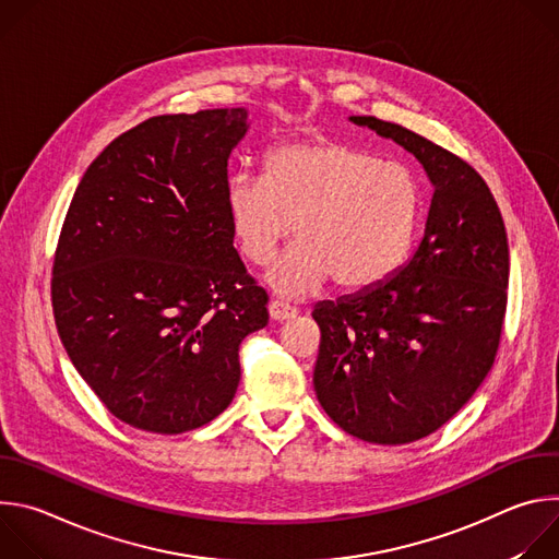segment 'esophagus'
I'll use <instances>...</instances> for the list:
<instances>
[{
    "label": "esophagus",
    "instance_id": "esophagus-1",
    "mask_svg": "<svg viewBox=\"0 0 559 559\" xmlns=\"http://www.w3.org/2000/svg\"><path fill=\"white\" fill-rule=\"evenodd\" d=\"M270 318L272 321H278V323H283V321H292V318H296V307H292L289 302H285V300H281V298H272L270 300Z\"/></svg>",
    "mask_w": 559,
    "mask_h": 559
}]
</instances>
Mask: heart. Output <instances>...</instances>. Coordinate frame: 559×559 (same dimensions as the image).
Segmentation results:
<instances>
[{"label": "heart", "mask_w": 559, "mask_h": 559, "mask_svg": "<svg viewBox=\"0 0 559 559\" xmlns=\"http://www.w3.org/2000/svg\"><path fill=\"white\" fill-rule=\"evenodd\" d=\"M225 210L243 257L265 267L289 236L296 246L270 281L305 294L328 281L365 292L386 281L412 248L423 214L418 177L358 143L311 139L274 145L263 177L236 173L225 183Z\"/></svg>", "instance_id": "heart-1"}]
</instances>
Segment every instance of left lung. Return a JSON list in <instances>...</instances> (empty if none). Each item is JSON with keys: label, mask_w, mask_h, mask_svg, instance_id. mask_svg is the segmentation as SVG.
Here are the masks:
<instances>
[{"label": "left lung", "mask_w": 559, "mask_h": 559, "mask_svg": "<svg viewBox=\"0 0 559 559\" xmlns=\"http://www.w3.org/2000/svg\"><path fill=\"white\" fill-rule=\"evenodd\" d=\"M352 121L409 150L433 199L405 267L311 311L321 328L313 389L349 436L407 444L449 423L493 367L507 313V229L489 186L457 154L397 123Z\"/></svg>", "instance_id": "8db88e82"}]
</instances>
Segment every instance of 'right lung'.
<instances>
[{
    "label": "right lung",
    "instance_id": "right-lung-1",
    "mask_svg": "<svg viewBox=\"0 0 559 559\" xmlns=\"http://www.w3.org/2000/svg\"><path fill=\"white\" fill-rule=\"evenodd\" d=\"M246 108L158 115L79 181L52 261V313L82 378L121 423L186 433L227 409L238 347L270 321L234 250L227 158Z\"/></svg>",
    "mask_w": 559,
    "mask_h": 559
}]
</instances>
